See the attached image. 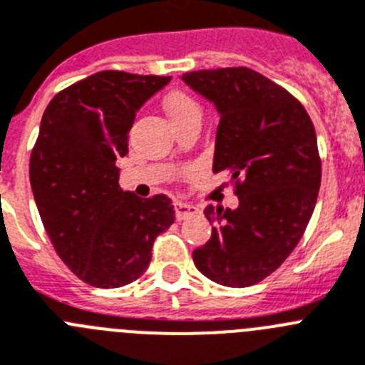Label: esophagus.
I'll return each instance as SVG.
<instances>
[{"mask_svg": "<svg viewBox=\"0 0 365 365\" xmlns=\"http://www.w3.org/2000/svg\"><path fill=\"white\" fill-rule=\"evenodd\" d=\"M198 211H200V209L196 207V205L185 204V202H176V204H174V213H176V218H178V220H185V218L189 217H195Z\"/></svg>", "mask_w": 365, "mask_h": 365, "instance_id": "1", "label": "esophagus"}]
</instances>
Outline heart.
Returning <instances> with one entry per match:
<instances>
[{
	"mask_svg": "<svg viewBox=\"0 0 365 365\" xmlns=\"http://www.w3.org/2000/svg\"><path fill=\"white\" fill-rule=\"evenodd\" d=\"M165 110H167L170 121H176V119L189 115V113H200V106L196 104V101L183 91H173V93L167 95Z\"/></svg>",
	"mask_w": 365,
	"mask_h": 365,
	"instance_id": "heart-1",
	"label": "heart"
}]
</instances>
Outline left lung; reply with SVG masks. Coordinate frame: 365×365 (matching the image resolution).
I'll return each mask as SVG.
<instances>
[{"mask_svg": "<svg viewBox=\"0 0 365 365\" xmlns=\"http://www.w3.org/2000/svg\"><path fill=\"white\" fill-rule=\"evenodd\" d=\"M217 108L213 173L230 174L239 207L204 209L211 239L192 252L196 268L224 287H252L294 252L322 183L316 130L303 104L250 68L183 73Z\"/></svg>", "mask_w": 365, "mask_h": 365, "instance_id": "left-lung-1", "label": "left lung"}]
</instances>
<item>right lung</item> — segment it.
<instances>
[{
  "label": "right lung",
  "instance_id": "obj_1",
  "mask_svg": "<svg viewBox=\"0 0 365 365\" xmlns=\"http://www.w3.org/2000/svg\"><path fill=\"white\" fill-rule=\"evenodd\" d=\"M170 77L99 71L53 97L31 154L34 202L58 257L84 283L119 288L145 274L174 222L165 195L119 187L135 113Z\"/></svg>",
  "mask_w": 365,
  "mask_h": 365
}]
</instances>
